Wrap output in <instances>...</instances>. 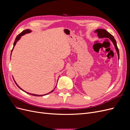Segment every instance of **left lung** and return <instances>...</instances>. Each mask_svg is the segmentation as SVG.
<instances>
[{
	"mask_svg": "<svg viewBox=\"0 0 130 130\" xmlns=\"http://www.w3.org/2000/svg\"><path fill=\"white\" fill-rule=\"evenodd\" d=\"M94 32H96L98 34V37L100 38H109L110 40L112 41L113 43V44L115 45V47L116 48V50L118 54V60L119 59V49L118 48V46L117 45V42L116 41L114 38V37L112 36V35L109 34L108 31H106L105 29H98L96 30Z\"/></svg>",
	"mask_w": 130,
	"mask_h": 130,
	"instance_id": "8db88e82",
	"label": "left lung"
}]
</instances>
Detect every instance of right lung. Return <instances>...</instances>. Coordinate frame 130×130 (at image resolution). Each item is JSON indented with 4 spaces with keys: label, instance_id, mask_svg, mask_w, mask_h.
<instances>
[{
    "label": "right lung",
    "instance_id": "add662e5",
    "mask_svg": "<svg viewBox=\"0 0 130 130\" xmlns=\"http://www.w3.org/2000/svg\"><path fill=\"white\" fill-rule=\"evenodd\" d=\"M31 32V30H29V29H26V30H24L23 31H22V32L21 33V34H19L18 35H17V36L16 37V38H15V41H14V44H13V49H12V51H11V53L12 52V51H13V48H14V46H15V44H16L17 43V42L20 40L21 39V37L22 36H23V35H24L25 34H27V33H30V32ZM14 82H15V84H16V85L18 86V87L20 88L21 90H22L23 91H24V92H26V93H27V94H30V95H34V96H43V95H47V94H49V93H52L53 90H54V89L53 90H52V91H51L50 92H49V93H48V94H43V95H37V94H31V93H28V92H25V91H24V90L23 89H22L20 87H19V86L17 85V84L16 83V82H15V81H14ZM55 89V88H54Z\"/></svg>",
    "mask_w": 130,
    "mask_h": 130
}]
</instances>
